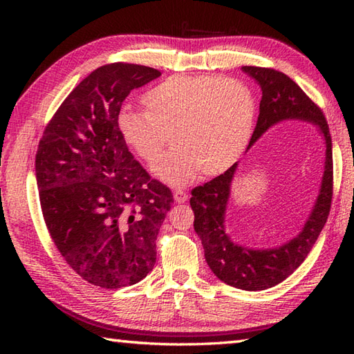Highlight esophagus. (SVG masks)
Returning <instances> with one entry per match:
<instances>
[{"mask_svg":"<svg viewBox=\"0 0 354 354\" xmlns=\"http://www.w3.org/2000/svg\"><path fill=\"white\" fill-rule=\"evenodd\" d=\"M173 199H175L178 204H184V202L189 199V196H187V193L183 192V190H176L173 192Z\"/></svg>","mask_w":354,"mask_h":354,"instance_id":"esophagus-1","label":"esophagus"}]
</instances>
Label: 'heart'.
<instances>
[{"label": "heart", "mask_w": 354, "mask_h": 354, "mask_svg": "<svg viewBox=\"0 0 354 354\" xmlns=\"http://www.w3.org/2000/svg\"><path fill=\"white\" fill-rule=\"evenodd\" d=\"M146 111L124 108L117 127L140 160L153 162L170 136L175 142L152 171L173 187H184L201 170L221 175L243 155L252 137L257 102L250 85L213 74L173 76L142 95Z\"/></svg>", "instance_id": "heart-1"}]
</instances>
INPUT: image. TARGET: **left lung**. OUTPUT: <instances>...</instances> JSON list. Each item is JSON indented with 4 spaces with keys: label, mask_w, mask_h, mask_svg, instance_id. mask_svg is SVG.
<instances>
[{
    "label": "left lung",
    "mask_w": 354,
    "mask_h": 354,
    "mask_svg": "<svg viewBox=\"0 0 354 354\" xmlns=\"http://www.w3.org/2000/svg\"><path fill=\"white\" fill-rule=\"evenodd\" d=\"M242 71L261 88L260 114L248 149L268 129L286 120L315 124L326 145L324 175L309 219L295 237L277 248H246L234 242L225 228V214L237 162L209 183L192 190L190 205L194 213V231L204 246L205 260L213 274L232 288L265 290L281 283L298 269L327 222L333 193L332 138L322 111L290 77L261 66H242Z\"/></svg>",
    "instance_id": "obj_1"
}]
</instances>
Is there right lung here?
Segmentation results:
<instances>
[{
  "label": "right lung",
  "mask_w": 354,
  "mask_h": 354,
  "mask_svg": "<svg viewBox=\"0 0 354 354\" xmlns=\"http://www.w3.org/2000/svg\"><path fill=\"white\" fill-rule=\"evenodd\" d=\"M161 73L135 64L94 70L44 131L35 169L50 236L84 280L104 289L141 281L156 261V236L173 194L122 140L117 117L132 89Z\"/></svg>",
  "instance_id": "add662e5"
}]
</instances>
